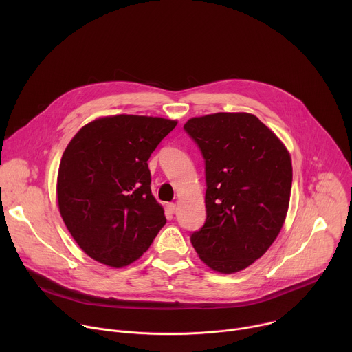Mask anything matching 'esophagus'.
Masks as SVG:
<instances>
[{
    "label": "esophagus",
    "instance_id": "1",
    "mask_svg": "<svg viewBox=\"0 0 352 352\" xmlns=\"http://www.w3.org/2000/svg\"><path fill=\"white\" fill-rule=\"evenodd\" d=\"M167 210H168V213L174 214V213L177 212V205H175V204H168V205H167Z\"/></svg>",
    "mask_w": 352,
    "mask_h": 352
}]
</instances>
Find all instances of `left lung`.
I'll return each instance as SVG.
<instances>
[{
    "label": "left lung",
    "instance_id": "1",
    "mask_svg": "<svg viewBox=\"0 0 352 352\" xmlns=\"http://www.w3.org/2000/svg\"><path fill=\"white\" fill-rule=\"evenodd\" d=\"M205 160L206 221L190 242L210 269L235 273L277 238L289 204L292 166L281 140L258 117L217 113L184 125Z\"/></svg>",
    "mask_w": 352,
    "mask_h": 352
}]
</instances>
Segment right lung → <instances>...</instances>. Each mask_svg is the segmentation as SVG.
Masks as SVG:
<instances>
[{
    "label": "right lung",
    "mask_w": 352,
    "mask_h": 352,
    "mask_svg": "<svg viewBox=\"0 0 352 352\" xmlns=\"http://www.w3.org/2000/svg\"><path fill=\"white\" fill-rule=\"evenodd\" d=\"M175 125L157 117H104L85 125L67 146L58 170V208L91 259L128 266L164 227L147 160Z\"/></svg>",
    "instance_id": "obj_1"
}]
</instances>
